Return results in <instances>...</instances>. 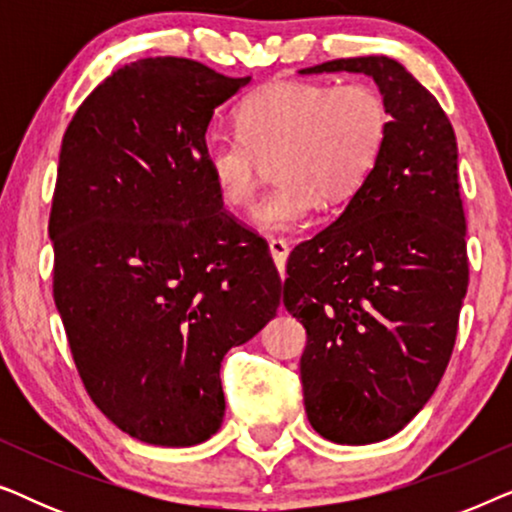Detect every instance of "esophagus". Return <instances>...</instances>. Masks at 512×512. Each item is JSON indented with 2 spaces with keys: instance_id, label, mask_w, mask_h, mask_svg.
<instances>
[{
  "instance_id": "esophagus-1",
  "label": "esophagus",
  "mask_w": 512,
  "mask_h": 512,
  "mask_svg": "<svg viewBox=\"0 0 512 512\" xmlns=\"http://www.w3.org/2000/svg\"><path fill=\"white\" fill-rule=\"evenodd\" d=\"M270 247V254H272V261H275L277 270L284 275V265H286V258H289V242L282 240V237H272L268 242Z\"/></svg>"
}]
</instances>
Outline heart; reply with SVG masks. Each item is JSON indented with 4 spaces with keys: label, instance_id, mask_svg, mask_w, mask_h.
I'll return each instance as SVG.
<instances>
[{
    "label": "heart",
    "instance_id": "b5f03b06",
    "mask_svg": "<svg viewBox=\"0 0 512 512\" xmlns=\"http://www.w3.org/2000/svg\"><path fill=\"white\" fill-rule=\"evenodd\" d=\"M391 128L384 95L368 83L272 81L237 109V130H209L207 174L226 205L247 209L275 160L279 184L256 207L263 230L303 226L319 200L340 205L366 184Z\"/></svg>",
    "mask_w": 512,
    "mask_h": 512
}]
</instances>
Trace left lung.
Masks as SVG:
<instances>
[{
	"mask_svg": "<svg viewBox=\"0 0 512 512\" xmlns=\"http://www.w3.org/2000/svg\"><path fill=\"white\" fill-rule=\"evenodd\" d=\"M373 76L391 111L387 144L345 212L291 251L284 307L307 331L305 412L333 443L394 436L450 363L468 289L457 137L436 97L387 55L300 74Z\"/></svg>",
	"mask_w": 512,
	"mask_h": 512,
	"instance_id": "left-lung-1",
	"label": "left lung"
}]
</instances>
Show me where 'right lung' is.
<instances>
[{"label":"right lung","instance_id":"add662e5","mask_svg":"<svg viewBox=\"0 0 512 512\" xmlns=\"http://www.w3.org/2000/svg\"><path fill=\"white\" fill-rule=\"evenodd\" d=\"M233 79L186 58L107 76L62 137L48 235L53 298L93 403L128 436L212 438L221 361L275 317L268 242L223 209L202 142Z\"/></svg>","mask_w":512,"mask_h":512}]
</instances>
